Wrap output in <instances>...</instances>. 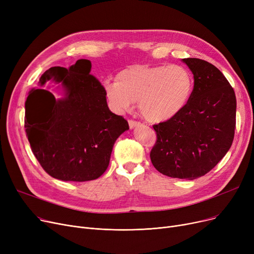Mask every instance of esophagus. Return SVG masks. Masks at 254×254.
Instances as JSON below:
<instances>
[{"label":"esophagus","instance_id":"esophagus-1","mask_svg":"<svg viewBox=\"0 0 254 254\" xmlns=\"http://www.w3.org/2000/svg\"><path fill=\"white\" fill-rule=\"evenodd\" d=\"M140 125V123H138V122H135V120H128V126H129V127L130 128H134V127H138Z\"/></svg>","mask_w":254,"mask_h":254}]
</instances>
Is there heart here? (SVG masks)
I'll use <instances>...</instances> for the list:
<instances>
[{
  "label": "heart",
  "mask_w": 254,
  "mask_h": 254,
  "mask_svg": "<svg viewBox=\"0 0 254 254\" xmlns=\"http://www.w3.org/2000/svg\"><path fill=\"white\" fill-rule=\"evenodd\" d=\"M193 85V77L184 66L134 64L120 71L114 81H106L104 89L115 112H128L139 102L143 117L158 124L175 118L186 108Z\"/></svg>",
  "instance_id": "1"
}]
</instances>
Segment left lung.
I'll return each instance as SVG.
<instances>
[{
	"mask_svg": "<svg viewBox=\"0 0 254 254\" xmlns=\"http://www.w3.org/2000/svg\"><path fill=\"white\" fill-rule=\"evenodd\" d=\"M182 62L193 74L192 96L178 116L153 126L157 139L150 159L166 176L193 180L210 172L231 148L237 101L215 65L191 58Z\"/></svg>",
	"mask_w": 254,
	"mask_h": 254,
	"instance_id": "left-lung-1",
	"label": "left lung"
}]
</instances>
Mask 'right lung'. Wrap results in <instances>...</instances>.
Instances as JSON below:
<instances>
[{
  "instance_id": "1",
  "label": "right lung",
  "mask_w": 254,
  "mask_h": 254,
  "mask_svg": "<svg viewBox=\"0 0 254 254\" xmlns=\"http://www.w3.org/2000/svg\"><path fill=\"white\" fill-rule=\"evenodd\" d=\"M91 63L78 60L69 69L52 66L40 78L62 83L64 97L33 88L25 102L24 127L32 151L44 171L63 181L83 182L102 176L113 145L128 124L112 113L104 86L90 73Z\"/></svg>"
}]
</instances>
